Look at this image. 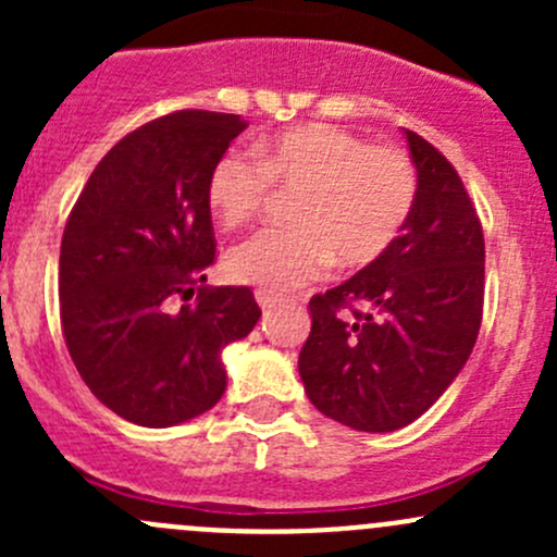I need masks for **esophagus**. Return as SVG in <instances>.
<instances>
[{
  "mask_svg": "<svg viewBox=\"0 0 557 557\" xmlns=\"http://www.w3.org/2000/svg\"><path fill=\"white\" fill-rule=\"evenodd\" d=\"M256 299H258V305H261L263 312H269L274 305H277V296L269 294V290H256Z\"/></svg>",
  "mask_w": 557,
  "mask_h": 557,
  "instance_id": "esophagus-1",
  "label": "esophagus"
}]
</instances>
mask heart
Here are the masks:
<instances>
[{"label":"heart","instance_id":"1","mask_svg":"<svg viewBox=\"0 0 557 557\" xmlns=\"http://www.w3.org/2000/svg\"><path fill=\"white\" fill-rule=\"evenodd\" d=\"M272 185L299 190L296 228H263L226 256L234 283L269 294L312 283L334 258L345 269L380 261L418 201V170L404 150L334 123L285 128L252 153H223L207 174V205L221 226L237 228L261 215Z\"/></svg>","mask_w":557,"mask_h":557}]
</instances>
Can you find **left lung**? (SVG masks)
Masks as SVG:
<instances>
[{"instance_id":"1","label":"left lung","mask_w":557,"mask_h":557,"mask_svg":"<svg viewBox=\"0 0 557 557\" xmlns=\"http://www.w3.org/2000/svg\"><path fill=\"white\" fill-rule=\"evenodd\" d=\"M407 134L418 201L398 243L356 277L310 299L299 352L325 418L385 434L418 420L474 350L485 301V237L455 166Z\"/></svg>"}]
</instances>
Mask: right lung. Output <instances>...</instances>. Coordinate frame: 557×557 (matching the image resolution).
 Instances as JSON below:
<instances>
[{"label":"right lung","mask_w":557,"mask_h":557,"mask_svg":"<svg viewBox=\"0 0 557 557\" xmlns=\"http://www.w3.org/2000/svg\"><path fill=\"white\" fill-rule=\"evenodd\" d=\"M247 123L177 110L112 145L77 196L59 258L61 331L94 396L148 429L221 401V352L261 318L250 288H207L215 232L207 174ZM194 308L170 313L174 298Z\"/></svg>","instance_id":"add662e5"}]
</instances>
